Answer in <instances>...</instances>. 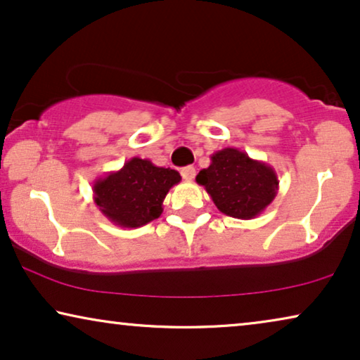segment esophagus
I'll return each mask as SVG.
<instances>
[{"label":"esophagus","mask_w":360,"mask_h":360,"mask_svg":"<svg viewBox=\"0 0 360 360\" xmlns=\"http://www.w3.org/2000/svg\"><path fill=\"white\" fill-rule=\"evenodd\" d=\"M180 174H181V176H184L185 180H193L195 175H196V170H195V167L188 165V167H184Z\"/></svg>","instance_id":"1"}]
</instances>
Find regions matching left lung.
Masks as SVG:
<instances>
[{
	"instance_id": "8db88e82",
	"label": "left lung",
	"mask_w": 360,
	"mask_h": 360,
	"mask_svg": "<svg viewBox=\"0 0 360 360\" xmlns=\"http://www.w3.org/2000/svg\"><path fill=\"white\" fill-rule=\"evenodd\" d=\"M196 184L205 186L221 213L238 219L259 216L278 191L272 167L234 147L214 152L208 169L196 175Z\"/></svg>"
}]
</instances>
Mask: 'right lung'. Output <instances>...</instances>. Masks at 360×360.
<instances>
[{"instance_id":"right-lung-1","label":"right lung","mask_w":360,"mask_h":360,"mask_svg":"<svg viewBox=\"0 0 360 360\" xmlns=\"http://www.w3.org/2000/svg\"><path fill=\"white\" fill-rule=\"evenodd\" d=\"M180 180L176 170L132 157L122 169L93 181V198L112 224L141 228L159 218L167 193Z\"/></svg>"}]
</instances>
